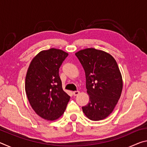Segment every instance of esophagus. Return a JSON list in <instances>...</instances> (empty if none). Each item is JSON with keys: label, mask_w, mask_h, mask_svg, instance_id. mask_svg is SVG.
Wrapping results in <instances>:
<instances>
[{"label": "esophagus", "mask_w": 147, "mask_h": 147, "mask_svg": "<svg viewBox=\"0 0 147 147\" xmlns=\"http://www.w3.org/2000/svg\"><path fill=\"white\" fill-rule=\"evenodd\" d=\"M73 94H74V96H77V95H78V94H80V91H73Z\"/></svg>", "instance_id": "1"}]
</instances>
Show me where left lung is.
<instances>
[{"label":"left lung","mask_w":147,"mask_h":147,"mask_svg":"<svg viewBox=\"0 0 147 147\" xmlns=\"http://www.w3.org/2000/svg\"><path fill=\"white\" fill-rule=\"evenodd\" d=\"M85 71L89 102L83 112L92 121H100L112 113L123 90V78L113 57L94 48L75 53Z\"/></svg>","instance_id":"1"}]
</instances>
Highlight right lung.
I'll return each instance as SVG.
<instances>
[{"mask_svg": "<svg viewBox=\"0 0 147 147\" xmlns=\"http://www.w3.org/2000/svg\"><path fill=\"white\" fill-rule=\"evenodd\" d=\"M68 53L60 49L44 50L32 59L25 78V91L35 112L47 121L64 113L70 100L63 89L59 68Z\"/></svg>", "mask_w": 147, "mask_h": 147, "instance_id": "add662e5", "label": "right lung"}]
</instances>
